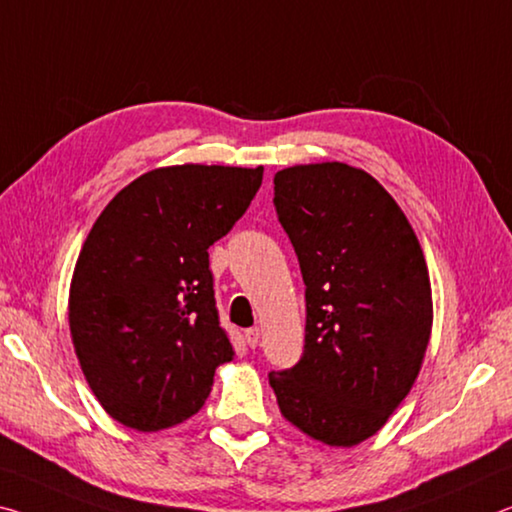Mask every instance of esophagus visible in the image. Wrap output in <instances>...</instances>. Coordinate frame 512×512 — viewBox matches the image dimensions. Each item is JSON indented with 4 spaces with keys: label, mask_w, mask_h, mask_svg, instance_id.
I'll use <instances>...</instances> for the list:
<instances>
[{
    "label": "esophagus",
    "mask_w": 512,
    "mask_h": 512,
    "mask_svg": "<svg viewBox=\"0 0 512 512\" xmlns=\"http://www.w3.org/2000/svg\"><path fill=\"white\" fill-rule=\"evenodd\" d=\"M245 340H247V345L251 349H256L258 342H261V329H258V326H254V329H247L245 331Z\"/></svg>",
    "instance_id": "esophagus-1"
}]
</instances>
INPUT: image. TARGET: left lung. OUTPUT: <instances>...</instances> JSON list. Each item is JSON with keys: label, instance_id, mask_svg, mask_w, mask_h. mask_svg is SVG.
<instances>
[{"label": "left lung", "instance_id": "8db88e82", "mask_svg": "<svg viewBox=\"0 0 512 512\" xmlns=\"http://www.w3.org/2000/svg\"><path fill=\"white\" fill-rule=\"evenodd\" d=\"M274 206L306 283V338L270 385L299 431L354 447L420 374L433 324L420 240L388 190L345 163L276 172Z\"/></svg>", "mask_w": 512, "mask_h": 512}]
</instances>
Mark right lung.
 Instances as JSON below:
<instances>
[{
	"mask_svg": "<svg viewBox=\"0 0 512 512\" xmlns=\"http://www.w3.org/2000/svg\"><path fill=\"white\" fill-rule=\"evenodd\" d=\"M263 167L174 165L131 181L92 224L70 286V333L90 390L138 431L188 420L233 347L208 247L256 197Z\"/></svg>",
	"mask_w": 512,
	"mask_h": 512,
	"instance_id": "right-lung-1",
	"label": "right lung"
}]
</instances>
